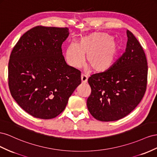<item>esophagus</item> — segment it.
<instances>
[{
	"label": "esophagus",
	"mask_w": 157,
	"mask_h": 157,
	"mask_svg": "<svg viewBox=\"0 0 157 157\" xmlns=\"http://www.w3.org/2000/svg\"><path fill=\"white\" fill-rule=\"evenodd\" d=\"M81 78H82V82L83 83H86L87 82V75H86L85 74H82Z\"/></svg>",
	"instance_id": "obj_1"
}]
</instances>
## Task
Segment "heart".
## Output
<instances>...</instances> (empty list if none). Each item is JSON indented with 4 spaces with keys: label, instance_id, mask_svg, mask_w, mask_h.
Here are the masks:
<instances>
[{
    "label": "heart",
    "instance_id": "b5f03b06",
    "mask_svg": "<svg viewBox=\"0 0 157 157\" xmlns=\"http://www.w3.org/2000/svg\"><path fill=\"white\" fill-rule=\"evenodd\" d=\"M120 44L109 35L93 33L83 37L79 44L71 43L66 51V59L70 66L81 67L87 56V64L97 73L109 70L114 66L120 52Z\"/></svg>",
    "mask_w": 157,
    "mask_h": 157
}]
</instances>
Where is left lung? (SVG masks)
<instances>
[{"mask_svg": "<svg viewBox=\"0 0 157 157\" xmlns=\"http://www.w3.org/2000/svg\"><path fill=\"white\" fill-rule=\"evenodd\" d=\"M126 51L110 69L88 79L91 89L87 98L89 113L95 119L110 122L135 109L145 95L148 66L143 47L127 30Z\"/></svg>", "mask_w": 157, "mask_h": 157, "instance_id": "left-lung-1", "label": "left lung"}]
</instances>
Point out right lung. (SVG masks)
<instances>
[{"label": "right lung", "instance_id": "add662e5", "mask_svg": "<svg viewBox=\"0 0 157 157\" xmlns=\"http://www.w3.org/2000/svg\"><path fill=\"white\" fill-rule=\"evenodd\" d=\"M68 30L35 27L22 35L10 54V93L22 109L35 118L56 117L82 82L81 71L67 64L62 55Z\"/></svg>", "mask_w": 157, "mask_h": 157}]
</instances>
